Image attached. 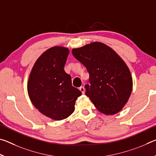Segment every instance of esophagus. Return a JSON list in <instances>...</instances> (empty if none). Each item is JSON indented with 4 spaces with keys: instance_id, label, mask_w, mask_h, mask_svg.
<instances>
[{
    "instance_id": "obj_1",
    "label": "esophagus",
    "mask_w": 156,
    "mask_h": 156,
    "mask_svg": "<svg viewBox=\"0 0 156 156\" xmlns=\"http://www.w3.org/2000/svg\"><path fill=\"white\" fill-rule=\"evenodd\" d=\"M80 91L82 92V94H83L85 93V89H84V87H80Z\"/></svg>"
}]
</instances>
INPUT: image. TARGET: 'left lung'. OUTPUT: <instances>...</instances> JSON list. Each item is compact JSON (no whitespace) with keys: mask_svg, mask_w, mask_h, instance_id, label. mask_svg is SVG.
<instances>
[{"mask_svg":"<svg viewBox=\"0 0 156 156\" xmlns=\"http://www.w3.org/2000/svg\"><path fill=\"white\" fill-rule=\"evenodd\" d=\"M72 54L87 68L89 83L86 95L100 112L114 115L126 104L133 88V79L127 65L112 48L100 42H93Z\"/></svg>","mask_w":156,"mask_h":156,"instance_id":"8db88e82","label":"left lung"}]
</instances>
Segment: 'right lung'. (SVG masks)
Returning a JSON list of instances; mask_svg holds the SVG:
<instances>
[{
	"instance_id": "1",
	"label": "right lung",
	"mask_w": 156,
	"mask_h": 156,
	"mask_svg": "<svg viewBox=\"0 0 156 156\" xmlns=\"http://www.w3.org/2000/svg\"><path fill=\"white\" fill-rule=\"evenodd\" d=\"M69 53L67 47L47 49L34 63L27 82L29 97L41 113L54 120H62L75 110L81 91L72 87V78L64 67Z\"/></svg>"
}]
</instances>
